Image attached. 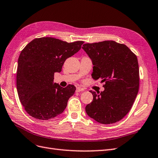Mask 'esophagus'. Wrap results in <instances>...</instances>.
Instances as JSON below:
<instances>
[{
    "label": "esophagus",
    "instance_id": "obj_1",
    "mask_svg": "<svg viewBox=\"0 0 158 158\" xmlns=\"http://www.w3.org/2000/svg\"><path fill=\"white\" fill-rule=\"evenodd\" d=\"M85 91V89L83 88H81L80 87H77L76 88V92H81V91Z\"/></svg>",
    "mask_w": 158,
    "mask_h": 158
}]
</instances>
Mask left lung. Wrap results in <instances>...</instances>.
Here are the masks:
<instances>
[{
    "mask_svg": "<svg viewBox=\"0 0 158 158\" xmlns=\"http://www.w3.org/2000/svg\"><path fill=\"white\" fill-rule=\"evenodd\" d=\"M82 48L94 65L92 78L105 83L104 91H90L93 99L85 107L87 114L101 124L118 122L131 109L138 93L137 57L126 45L112 40L85 44Z\"/></svg>",
    "mask_w": 158,
    "mask_h": 158,
    "instance_id": "8db88e82",
    "label": "left lung"
}]
</instances>
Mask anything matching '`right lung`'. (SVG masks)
<instances>
[{"label":"right lung","mask_w":158,"mask_h":158,"mask_svg":"<svg viewBox=\"0 0 158 158\" xmlns=\"http://www.w3.org/2000/svg\"><path fill=\"white\" fill-rule=\"evenodd\" d=\"M83 41L68 43L51 37L35 38L22 49L18 61L16 88L20 101L29 115L49 120L61 114L75 87L65 88L53 83L68 57L81 48Z\"/></svg>","instance_id":"1"}]
</instances>
